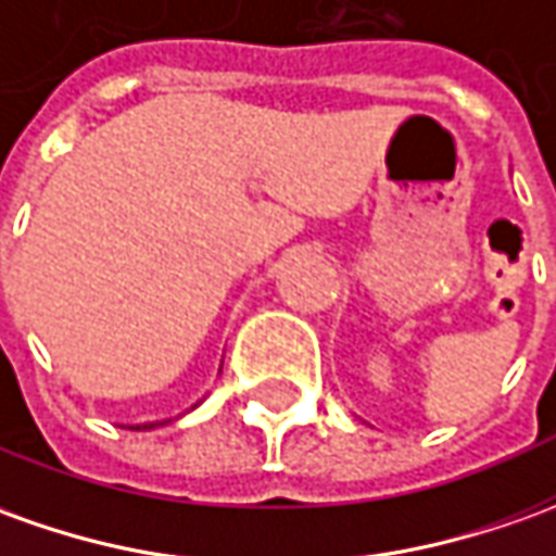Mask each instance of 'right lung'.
I'll list each match as a JSON object with an SVG mask.
<instances>
[{"instance_id": "obj_1", "label": "right lung", "mask_w": 556, "mask_h": 556, "mask_svg": "<svg viewBox=\"0 0 556 556\" xmlns=\"http://www.w3.org/2000/svg\"><path fill=\"white\" fill-rule=\"evenodd\" d=\"M197 405H199V402H197ZM163 424H166V420H163ZM154 427H156V424H144V430H154ZM136 430H141V427H136Z\"/></svg>"}]
</instances>
